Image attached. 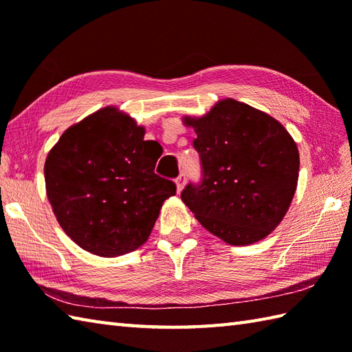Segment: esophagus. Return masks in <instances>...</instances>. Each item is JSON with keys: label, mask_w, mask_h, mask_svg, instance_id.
<instances>
[{"label": "esophagus", "mask_w": 352, "mask_h": 352, "mask_svg": "<svg viewBox=\"0 0 352 352\" xmlns=\"http://www.w3.org/2000/svg\"><path fill=\"white\" fill-rule=\"evenodd\" d=\"M184 183H186V175L184 174H180L178 175V178L175 180V184H177V192L180 193L184 188Z\"/></svg>", "instance_id": "obj_1"}]
</instances>
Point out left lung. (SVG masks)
<instances>
[{"label":"left lung","instance_id":"left-lung-1","mask_svg":"<svg viewBox=\"0 0 352 352\" xmlns=\"http://www.w3.org/2000/svg\"><path fill=\"white\" fill-rule=\"evenodd\" d=\"M193 126L203 182L188 184L183 203L207 231L234 246L269 236L294 199L300 153L284 126L261 110L233 98L221 100Z\"/></svg>","mask_w":352,"mask_h":352}]
</instances>
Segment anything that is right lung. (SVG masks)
<instances>
[{
    "label": "right lung",
    "mask_w": 352,
    "mask_h": 352,
    "mask_svg": "<svg viewBox=\"0 0 352 352\" xmlns=\"http://www.w3.org/2000/svg\"><path fill=\"white\" fill-rule=\"evenodd\" d=\"M145 129L107 106L71 125L45 160L47 197L63 231L100 257L138 250L151 234L174 182L154 172L162 155Z\"/></svg>",
    "instance_id": "add662e5"
}]
</instances>
